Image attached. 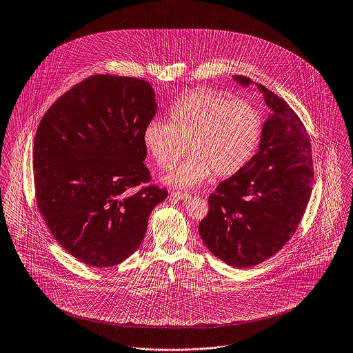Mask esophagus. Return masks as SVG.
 Instances as JSON below:
<instances>
[{
    "label": "esophagus",
    "instance_id": "1",
    "mask_svg": "<svg viewBox=\"0 0 353 353\" xmlns=\"http://www.w3.org/2000/svg\"><path fill=\"white\" fill-rule=\"evenodd\" d=\"M170 196L172 198H174V199H179V201H185V199H188L191 195L188 194V192H181V191H173L172 194H170Z\"/></svg>",
    "mask_w": 353,
    "mask_h": 353
}]
</instances>
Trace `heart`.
Returning <instances> with one entry per match:
<instances>
[{"label": "heart", "mask_w": 353, "mask_h": 353, "mask_svg": "<svg viewBox=\"0 0 353 353\" xmlns=\"http://www.w3.org/2000/svg\"><path fill=\"white\" fill-rule=\"evenodd\" d=\"M169 123L151 120L143 130V144L159 169L177 165L187 151L192 155L170 172L165 181L191 187L212 177L225 179L252 158L262 135L259 112L245 101L210 88L194 90L169 109Z\"/></svg>", "instance_id": "obj_1"}]
</instances>
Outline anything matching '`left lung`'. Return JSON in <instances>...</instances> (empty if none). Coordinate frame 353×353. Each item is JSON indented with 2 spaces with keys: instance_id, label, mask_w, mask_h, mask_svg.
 Masks as SVG:
<instances>
[{
  "instance_id": "1",
  "label": "left lung",
  "mask_w": 353,
  "mask_h": 353,
  "mask_svg": "<svg viewBox=\"0 0 353 353\" xmlns=\"http://www.w3.org/2000/svg\"><path fill=\"white\" fill-rule=\"evenodd\" d=\"M248 85L251 79L236 74ZM272 116L258 152L209 196L199 233L225 263L247 269L262 263L290 240L305 212L314 181L311 143L294 110L259 84Z\"/></svg>"
}]
</instances>
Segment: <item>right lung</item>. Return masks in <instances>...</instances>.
<instances>
[{
    "instance_id": "right-lung-1",
    "label": "right lung",
    "mask_w": 353,
    "mask_h": 353,
    "mask_svg": "<svg viewBox=\"0 0 353 353\" xmlns=\"http://www.w3.org/2000/svg\"><path fill=\"white\" fill-rule=\"evenodd\" d=\"M157 110L138 77L92 74L42 117L32 150L35 199L59 244L110 268L141 244L150 212L168 198L151 184L143 130Z\"/></svg>"
}]
</instances>
